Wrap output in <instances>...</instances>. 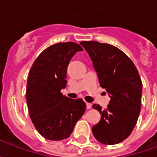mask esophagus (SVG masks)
<instances>
[{
	"instance_id": "esophagus-1",
	"label": "esophagus",
	"mask_w": 157,
	"mask_h": 157,
	"mask_svg": "<svg viewBox=\"0 0 157 157\" xmlns=\"http://www.w3.org/2000/svg\"><path fill=\"white\" fill-rule=\"evenodd\" d=\"M92 108V104L91 103H89V102H86V109H90Z\"/></svg>"
}]
</instances>
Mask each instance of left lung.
I'll return each mask as SVG.
<instances>
[{"label":"left lung","instance_id":"1","mask_svg":"<svg viewBox=\"0 0 157 157\" xmlns=\"http://www.w3.org/2000/svg\"><path fill=\"white\" fill-rule=\"evenodd\" d=\"M98 73L99 83L110 94L108 108L93 104L101 119L92 127L97 140L115 145L128 138L135 128L141 106L142 82L130 59L117 47L97 41H82Z\"/></svg>","mask_w":157,"mask_h":157}]
</instances>
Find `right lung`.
I'll use <instances>...</instances> for the list:
<instances>
[{
    "instance_id": "1",
    "label": "right lung",
    "mask_w": 157,
    "mask_h": 157,
    "mask_svg": "<svg viewBox=\"0 0 157 157\" xmlns=\"http://www.w3.org/2000/svg\"><path fill=\"white\" fill-rule=\"evenodd\" d=\"M82 50L73 42L55 44L45 48L30 69L26 91L29 115L36 129L47 140L68 138L86 111L82 99H71L61 93L67 83L70 60Z\"/></svg>"
}]
</instances>
